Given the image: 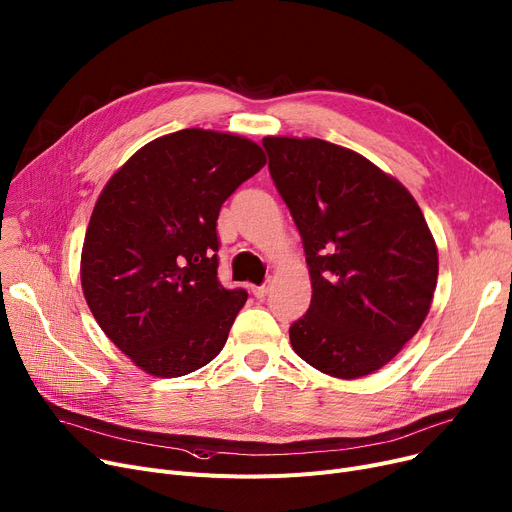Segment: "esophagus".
Returning <instances> with one entry per match:
<instances>
[{
  "instance_id": "esophagus-1",
  "label": "esophagus",
  "mask_w": 512,
  "mask_h": 512,
  "mask_svg": "<svg viewBox=\"0 0 512 512\" xmlns=\"http://www.w3.org/2000/svg\"><path fill=\"white\" fill-rule=\"evenodd\" d=\"M270 288H272V284H270V280H267V282H263L261 286H253V294H255L257 299H263L265 294L270 292Z\"/></svg>"
}]
</instances>
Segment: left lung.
I'll list each match as a JSON object with an SVG mask.
<instances>
[{"mask_svg": "<svg viewBox=\"0 0 512 512\" xmlns=\"http://www.w3.org/2000/svg\"><path fill=\"white\" fill-rule=\"evenodd\" d=\"M263 147L313 288L290 344L336 380L365 378L402 351L432 307V230L407 186L353 149L299 137H265Z\"/></svg>", "mask_w": 512, "mask_h": 512, "instance_id": "8db88e82", "label": "left lung"}]
</instances>
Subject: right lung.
<instances>
[{
  "instance_id": "obj_1",
  "label": "right lung",
  "mask_w": 512,
  "mask_h": 512,
  "mask_svg": "<svg viewBox=\"0 0 512 512\" xmlns=\"http://www.w3.org/2000/svg\"><path fill=\"white\" fill-rule=\"evenodd\" d=\"M232 132L184 128L134 153L107 180L80 253V286L120 351L155 378L220 355L245 290L218 282L222 203L265 166Z\"/></svg>"
}]
</instances>
